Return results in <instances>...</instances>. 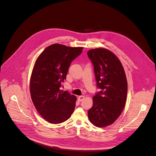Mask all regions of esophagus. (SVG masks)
I'll list each match as a JSON object with an SVG mask.
<instances>
[{
    "instance_id": "34e87169",
    "label": "esophagus",
    "mask_w": 156,
    "mask_h": 156,
    "mask_svg": "<svg viewBox=\"0 0 156 156\" xmlns=\"http://www.w3.org/2000/svg\"><path fill=\"white\" fill-rule=\"evenodd\" d=\"M84 96H80L79 97H78V101H83L84 99Z\"/></svg>"
}]
</instances>
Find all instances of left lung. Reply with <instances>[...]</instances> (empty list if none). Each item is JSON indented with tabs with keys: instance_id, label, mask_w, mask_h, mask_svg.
Returning <instances> with one entry per match:
<instances>
[{
	"instance_id": "1",
	"label": "left lung",
	"mask_w": 156,
	"mask_h": 156,
	"mask_svg": "<svg viewBox=\"0 0 156 156\" xmlns=\"http://www.w3.org/2000/svg\"><path fill=\"white\" fill-rule=\"evenodd\" d=\"M87 55L94 66L96 85L100 89L93 96L88 118L95 126L106 127L118 118L125 106L127 93L126 74L121 62L110 50L92 49Z\"/></svg>"
}]
</instances>
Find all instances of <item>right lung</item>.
<instances>
[{"label": "right lung", "instance_id": "obj_1", "mask_svg": "<svg viewBox=\"0 0 156 156\" xmlns=\"http://www.w3.org/2000/svg\"><path fill=\"white\" fill-rule=\"evenodd\" d=\"M83 49L53 44L35 62L30 81L31 98L39 114L50 123L63 122L74 111L76 96L60 88L71 63Z\"/></svg>", "mask_w": 156, "mask_h": 156}]
</instances>
